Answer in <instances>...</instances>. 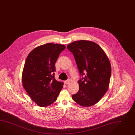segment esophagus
<instances>
[{"label": "esophagus", "mask_w": 135, "mask_h": 135, "mask_svg": "<svg viewBox=\"0 0 135 135\" xmlns=\"http://www.w3.org/2000/svg\"><path fill=\"white\" fill-rule=\"evenodd\" d=\"M70 81V80H69V79H67V80H66L65 81H64V83L65 84H68L69 83V82Z\"/></svg>", "instance_id": "34e87169"}]
</instances>
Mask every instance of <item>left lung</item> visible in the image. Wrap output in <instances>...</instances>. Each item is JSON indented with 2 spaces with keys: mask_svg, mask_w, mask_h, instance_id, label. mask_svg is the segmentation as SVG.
<instances>
[{
  "mask_svg": "<svg viewBox=\"0 0 135 135\" xmlns=\"http://www.w3.org/2000/svg\"><path fill=\"white\" fill-rule=\"evenodd\" d=\"M81 76L79 90L72 95L76 103L83 107L95 104L108 89L111 67L102 48L94 42L79 40L68 45Z\"/></svg>",
  "mask_w": 135,
  "mask_h": 135,
  "instance_id": "obj_1",
  "label": "left lung"
}]
</instances>
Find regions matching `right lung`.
Masks as SVG:
<instances>
[{
  "label": "right lung",
  "mask_w": 135,
  "mask_h": 135,
  "mask_svg": "<svg viewBox=\"0 0 135 135\" xmlns=\"http://www.w3.org/2000/svg\"><path fill=\"white\" fill-rule=\"evenodd\" d=\"M65 48L62 44L47 43L35 48L27 57L22 77L23 87L40 107L53 103L62 88L64 83L55 79V63Z\"/></svg>",
  "instance_id": "1"
}]
</instances>
